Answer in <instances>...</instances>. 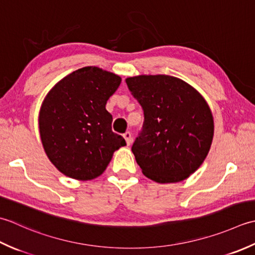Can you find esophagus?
<instances>
[{
    "label": "esophagus",
    "instance_id": "esophagus-1",
    "mask_svg": "<svg viewBox=\"0 0 255 255\" xmlns=\"http://www.w3.org/2000/svg\"><path fill=\"white\" fill-rule=\"evenodd\" d=\"M123 137L124 138H126V141H127V144L128 145H129V144H131L132 143V141H133V137H132V133L131 132H126V133H124L123 134Z\"/></svg>",
    "mask_w": 255,
    "mask_h": 255
}]
</instances>
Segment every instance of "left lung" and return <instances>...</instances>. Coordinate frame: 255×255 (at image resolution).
<instances>
[{
    "mask_svg": "<svg viewBox=\"0 0 255 255\" xmlns=\"http://www.w3.org/2000/svg\"><path fill=\"white\" fill-rule=\"evenodd\" d=\"M144 113L132 145L143 174L156 183L186 179L204 162L214 136V119L200 93L176 77L127 78Z\"/></svg>",
    "mask_w": 255,
    "mask_h": 255,
    "instance_id": "left-lung-1",
    "label": "left lung"
}]
</instances>
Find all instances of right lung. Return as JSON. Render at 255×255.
Listing matches in <instances>:
<instances>
[{
	"label": "right lung",
	"instance_id": "obj_1",
	"mask_svg": "<svg viewBox=\"0 0 255 255\" xmlns=\"http://www.w3.org/2000/svg\"><path fill=\"white\" fill-rule=\"evenodd\" d=\"M121 78L84 67L60 80L45 98L39 133L50 162L70 178L90 180L106 170L113 153L127 145L112 131L106 105Z\"/></svg>",
	"mask_w": 255,
	"mask_h": 255
}]
</instances>
